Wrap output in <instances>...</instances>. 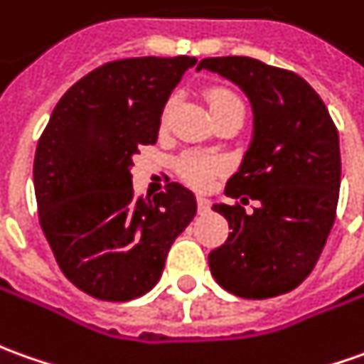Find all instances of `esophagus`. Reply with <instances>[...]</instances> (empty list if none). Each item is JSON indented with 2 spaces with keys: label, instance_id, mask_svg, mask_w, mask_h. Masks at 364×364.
<instances>
[{
  "label": "esophagus",
  "instance_id": "1",
  "mask_svg": "<svg viewBox=\"0 0 364 364\" xmlns=\"http://www.w3.org/2000/svg\"><path fill=\"white\" fill-rule=\"evenodd\" d=\"M197 205H199V211H201V213H207V211L211 209V201H209L205 195H199V197H197Z\"/></svg>",
  "mask_w": 364,
  "mask_h": 364
}]
</instances>
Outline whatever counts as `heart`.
<instances>
[{
    "label": "heart",
    "mask_w": 364,
    "mask_h": 364,
    "mask_svg": "<svg viewBox=\"0 0 364 364\" xmlns=\"http://www.w3.org/2000/svg\"><path fill=\"white\" fill-rule=\"evenodd\" d=\"M207 101H209V109H211V113H215V111H223L227 109V107L243 105L241 99L237 97L235 93H231V91H227V89H215V91H211V93L207 95ZM169 109H171V101H169V103L165 105V109H163V121L167 119ZM219 167H221L219 161L209 159V157H203V155H185L181 161H179V171H181L183 177L189 183H193V185H205V183L211 179V175H213Z\"/></svg>",
    "instance_id": "1"
}]
</instances>
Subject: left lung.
I'll list each match as a JSON object with an SVG mask.
<instances>
[{"label":"left lung","instance_id":"8db88e82","mask_svg":"<svg viewBox=\"0 0 364 364\" xmlns=\"http://www.w3.org/2000/svg\"><path fill=\"white\" fill-rule=\"evenodd\" d=\"M207 69L243 91L253 133L225 195L259 201L215 203L231 233L209 253V269L225 291L269 299L305 281L327 243L341 189L338 133L317 91L293 71L251 58H207Z\"/></svg>","mask_w":364,"mask_h":364}]
</instances>
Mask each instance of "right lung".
<instances>
[{
	"label": "right lung",
	"mask_w": 364,
	"mask_h": 364,
	"mask_svg": "<svg viewBox=\"0 0 364 364\" xmlns=\"http://www.w3.org/2000/svg\"><path fill=\"white\" fill-rule=\"evenodd\" d=\"M195 58L111 61L59 99L33 161L39 223L59 269L83 293L131 301L161 279L197 199L169 183L153 201L133 195V157L159 135L163 107Z\"/></svg>",
	"instance_id": "add662e5"
}]
</instances>
